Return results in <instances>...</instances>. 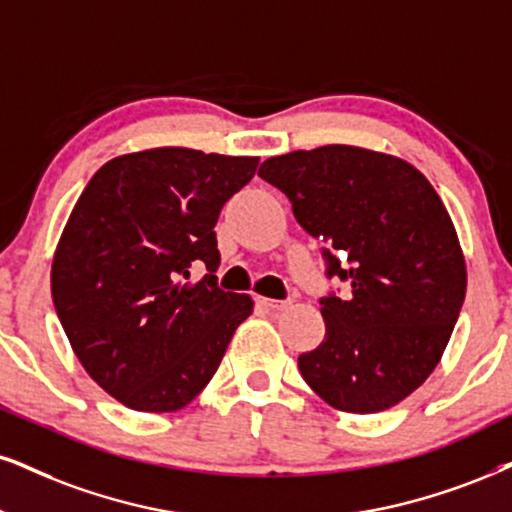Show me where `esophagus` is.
<instances>
[{"instance_id":"1","label":"esophagus","mask_w":512,"mask_h":512,"mask_svg":"<svg viewBox=\"0 0 512 512\" xmlns=\"http://www.w3.org/2000/svg\"><path fill=\"white\" fill-rule=\"evenodd\" d=\"M266 308H273V311H282V308L289 306V301H280V299H258Z\"/></svg>"}]
</instances>
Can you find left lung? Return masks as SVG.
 <instances>
[{"label": "left lung", "mask_w": 512, "mask_h": 512, "mask_svg": "<svg viewBox=\"0 0 512 512\" xmlns=\"http://www.w3.org/2000/svg\"><path fill=\"white\" fill-rule=\"evenodd\" d=\"M263 180L325 244L327 277L349 296L320 299L325 339L299 356L315 394L344 413H380L437 368L468 287L456 227L408 161L349 144L273 156Z\"/></svg>", "instance_id": "obj_1"}]
</instances>
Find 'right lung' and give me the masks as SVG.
<instances>
[{
    "label": "right lung",
    "instance_id": "add662e5",
    "mask_svg": "<svg viewBox=\"0 0 512 512\" xmlns=\"http://www.w3.org/2000/svg\"><path fill=\"white\" fill-rule=\"evenodd\" d=\"M256 156L159 147L116 156L82 189L52 263V299L87 375L142 413L185 408L254 311L216 285L213 227ZM209 273L187 283L188 268Z\"/></svg>",
    "mask_w": 512,
    "mask_h": 512
}]
</instances>
